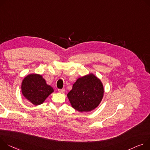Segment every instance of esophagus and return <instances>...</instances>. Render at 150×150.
<instances>
[{
  "mask_svg": "<svg viewBox=\"0 0 150 150\" xmlns=\"http://www.w3.org/2000/svg\"><path fill=\"white\" fill-rule=\"evenodd\" d=\"M58 92H60V93H64V92H65V89H58Z\"/></svg>",
  "mask_w": 150,
  "mask_h": 150,
  "instance_id": "34e87169",
  "label": "esophagus"
}]
</instances>
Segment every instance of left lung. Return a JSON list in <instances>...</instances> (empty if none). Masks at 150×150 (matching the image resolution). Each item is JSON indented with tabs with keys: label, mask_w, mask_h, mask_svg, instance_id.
Here are the masks:
<instances>
[{
	"label": "left lung",
	"mask_w": 150,
	"mask_h": 150,
	"mask_svg": "<svg viewBox=\"0 0 150 150\" xmlns=\"http://www.w3.org/2000/svg\"><path fill=\"white\" fill-rule=\"evenodd\" d=\"M104 93L101 80L92 73L77 79L67 97L72 107L79 112H89L101 103Z\"/></svg>",
	"instance_id": "left-lung-1"
}]
</instances>
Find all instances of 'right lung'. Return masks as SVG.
<instances>
[{"label":"right lung","mask_w":150,"mask_h":150,"mask_svg":"<svg viewBox=\"0 0 150 150\" xmlns=\"http://www.w3.org/2000/svg\"><path fill=\"white\" fill-rule=\"evenodd\" d=\"M54 91L53 88L48 85L45 79L39 74H30L22 81L23 95L27 101L35 105L42 104Z\"/></svg>","instance_id":"add662e5"}]
</instances>
